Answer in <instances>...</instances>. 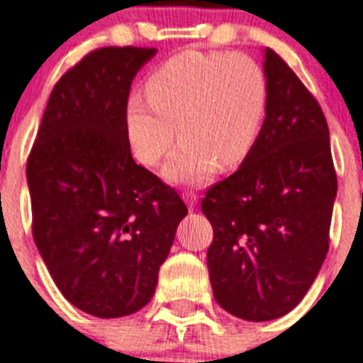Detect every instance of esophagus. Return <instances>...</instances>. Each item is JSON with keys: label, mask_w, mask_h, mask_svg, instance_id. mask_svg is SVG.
<instances>
[{"label": "esophagus", "mask_w": 363, "mask_h": 363, "mask_svg": "<svg viewBox=\"0 0 363 363\" xmlns=\"http://www.w3.org/2000/svg\"><path fill=\"white\" fill-rule=\"evenodd\" d=\"M182 198H184V201H186V205L190 207V209H194V205L198 203V194L192 192V190H188Z\"/></svg>", "instance_id": "34e87169"}]
</instances>
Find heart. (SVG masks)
<instances>
[{
    "label": "heart",
    "instance_id": "1",
    "mask_svg": "<svg viewBox=\"0 0 363 363\" xmlns=\"http://www.w3.org/2000/svg\"><path fill=\"white\" fill-rule=\"evenodd\" d=\"M147 96H131L125 109L135 158L156 165L179 135L165 177L199 182L216 165L232 169L250 154L265 118L267 79L247 54L184 50L154 69Z\"/></svg>",
    "mask_w": 363,
    "mask_h": 363
}]
</instances>
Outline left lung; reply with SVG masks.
<instances>
[{
	"label": "left lung",
	"mask_w": 363,
	"mask_h": 363,
	"mask_svg": "<svg viewBox=\"0 0 363 363\" xmlns=\"http://www.w3.org/2000/svg\"><path fill=\"white\" fill-rule=\"evenodd\" d=\"M267 107L233 175L207 188V250L216 303L242 320L284 316L303 299L328 248L337 175L326 116L292 67L265 48Z\"/></svg>",
	"instance_id": "left-lung-1"
}]
</instances>
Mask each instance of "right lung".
Masks as SVG:
<instances>
[{
	"label": "right lung",
	"mask_w": 363,
	"mask_h": 363,
	"mask_svg": "<svg viewBox=\"0 0 363 363\" xmlns=\"http://www.w3.org/2000/svg\"><path fill=\"white\" fill-rule=\"evenodd\" d=\"M148 47L88 52L56 82L28 156L33 241L77 309L99 318L150 301L188 209L131 158L125 109Z\"/></svg>",
	"instance_id": "add662e5"
}]
</instances>
